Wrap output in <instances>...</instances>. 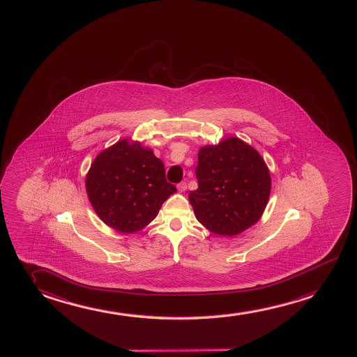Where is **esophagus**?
Masks as SVG:
<instances>
[{"label": "esophagus", "instance_id": "esophagus-1", "mask_svg": "<svg viewBox=\"0 0 357 357\" xmlns=\"http://www.w3.org/2000/svg\"><path fill=\"white\" fill-rule=\"evenodd\" d=\"M177 190H178V192L186 191V190H187L186 182H181V183H178V185H177Z\"/></svg>", "mask_w": 357, "mask_h": 357}]
</instances>
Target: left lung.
<instances>
[{
    "label": "left lung",
    "mask_w": 357,
    "mask_h": 357,
    "mask_svg": "<svg viewBox=\"0 0 357 357\" xmlns=\"http://www.w3.org/2000/svg\"><path fill=\"white\" fill-rule=\"evenodd\" d=\"M198 188L188 196L197 220L234 236L259 220L271 196V174L261 154L236 137L199 149Z\"/></svg>",
    "instance_id": "left-lung-1"
}]
</instances>
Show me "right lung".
Returning a JSON list of instances; mask_svg holds the SVG:
<instances>
[{
	"label": "right lung",
	"mask_w": 357,
	"mask_h": 357,
	"mask_svg": "<svg viewBox=\"0 0 357 357\" xmlns=\"http://www.w3.org/2000/svg\"><path fill=\"white\" fill-rule=\"evenodd\" d=\"M86 188L98 216L122 234L148 225L176 192L166 181L164 162L151 148L128 139L96 156L86 175Z\"/></svg>",
	"instance_id": "add662e5"
}]
</instances>
